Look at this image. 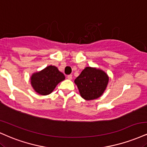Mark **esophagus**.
<instances>
[{
	"label": "esophagus",
	"instance_id": "34e87169",
	"mask_svg": "<svg viewBox=\"0 0 147 147\" xmlns=\"http://www.w3.org/2000/svg\"><path fill=\"white\" fill-rule=\"evenodd\" d=\"M67 78H68V79H70V80H71V79H72V75H68V76H67Z\"/></svg>",
	"mask_w": 147,
	"mask_h": 147
}]
</instances>
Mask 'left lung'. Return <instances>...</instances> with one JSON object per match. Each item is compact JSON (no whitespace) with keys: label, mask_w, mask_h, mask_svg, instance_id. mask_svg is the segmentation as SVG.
I'll return each instance as SVG.
<instances>
[{"label":"left lung","mask_w":147,"mask_h":147,"mask_svg":"<svg viewBox=\"0 0 147 147\" xmlns=\"http://www.w3.org/2000/svg\"><path fill=\"white\" fill-rule=\"evenodd\" d=\"M109 78L102 70L86 67L75 80L81 96L86 100L98 98L105 91Z\"/></svg>","instance_id":"left-lung-1"}]
</instances>
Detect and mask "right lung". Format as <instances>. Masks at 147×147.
<instances>
[{
	"label": "right lung",
	"mask_w": 147,
	"mask_h": 147,
	"mask_svg": "<svg viewBox=\"0 0 147 147\" xmlns=\"http://www.w3.org/2000/svg\"><path fill=\"white\" fill-rule=\"evenodd\" d=\"M65 79L63 73L57 67L49 66L41 72L33 74L31 81L35 92L42 95H47L52 92L60 81Z\"/></svg>",
	"instance_id": "right-lung-1"
}]
</instances>
